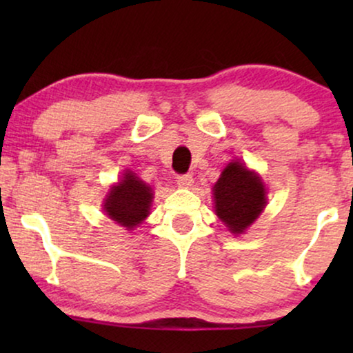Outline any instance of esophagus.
Instances as JSON below:
<instances>
[{"instance_id": "obj_1", "label": "esophagus", "mask_w": 353, "mask_h": 353, "mask_svg": "<svg viewBox=\"0 0 353 353\" xmlns=\"http://www.w3.org/2000/svg\"><path fill=\"white\" fill-rule=\"evenodd\" d=\"M192 183H194V180H192L191 175H178L176 176V185L180 188H191Z\"/></svg>"}]
</instances>
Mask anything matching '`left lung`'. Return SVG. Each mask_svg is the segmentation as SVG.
<instances>
[{"label": "left lung", "instance_id": "left-lung-1", "mask_svg": "<svg viewBox=\"0 0 353 353\" xmlns=\"http://www.w3.org/2000/svg\"><path fill=\"white\" fill-rule=\"evenodd\" d=\"M215 214L233 234H243L267 205V190L255 172L230 162L214 185Z\"/></svg>", "mask_w": 353, "mask_h": 353}]
</instances>
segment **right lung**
<instances>
[{
	"mask_svg": "<svg viewBox=\"0 0 353 353\" xmlns=\"http://www.w3.org/2000/svg\"><path fill=\"white\" fill-rule=\"evenodd\" d=\"M152 190L146 183L125 170L122 180L110 188L104 201V212L110 220L127 230H133L149 215L152 205Z\"/></svg>",
	"mask_w": 353,
	"mask_h": 353,
	"instance_id": "right-lung-1",
	"label": "right lung"
}]
</instances>
